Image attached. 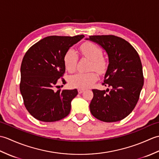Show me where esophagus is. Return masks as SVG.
I'll list each match as a JSON object with an SVG mask.
<instances>
[{
    "mask_svg": "<svg viewBox=\"0 0 159 159\" xmlns=\"http://www.w3.org/2000/svg\"><path fill=\"white\" fill-rule=\"evenodd\" d=\"M78 92H79V93H82L84 92V89H78Z\"/></svg>",
    "mask_w": 159,
    "mask_h": 159,
    "instance_id": "esophagus-1",
    "label": "esophagus"
}]
</instances>
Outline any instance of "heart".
<instances>
[{
  "label": "heart",
  "instance_id": "1",
  "mask_svg": "<svg viewBox=\"0 0 159 159\" xmlns=\"http://www.w3.org/2000/svg\"><path fill=\"white\" fill-rule=\"evenodd\" d=\"M80 50L82 55L92 61L91 70H95L100 74L107 70V61L102 57V50L99 46L92 42H86L80 46ZM77 61L78 55L75 50L71 48L67 50L63 56L66 69L70 72H73L76 70ZM97 79V74L93 71L86 73L79 72L70 78V84L72 87L85 89L92 86Z\"/></svg>",
  "mask_w": 159,
  "mask_h": 159
}]
</instances>
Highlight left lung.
<instances>
[{"instance_id": "1", "label": "left lung", "mask_w": 159, "mask_h": 159, "mask_svg": "<svg viewBox=\"0 0 159 159\" xmlns=\"http://www.w3.org/2000/svg\"><path fill=\"white\" fill-rule=\"evenodd\" d=\"M87 39L106 50L109 62L102 85L110 89H92L91 113L104 122L120 121L134 109L143 85L139 54L130 43L117 36L92 35Z\"/></svg>"}]
</instances>
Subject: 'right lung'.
Wrapping results in <instances>:
<instances>
[{
  "mask_svg": "<svg viewBox=\"0 0 159 159\" xmlns=\"http://www.w3.org/2000/svg\"><path fill=\"white\" fill-rule=\"evenodd\" d=\"M48 36L35 43L23 57L20 90L26 110L35 119L45 122L59 121L69 115L76 89L55 91L66 67L63 56L71 46L84 38Z\"/></svg>",
  "mask_w": 159,
  "mask_h": 159,
  "instance_id": "right-lung-1",
  "label": "right lung"
}]
</instances>
